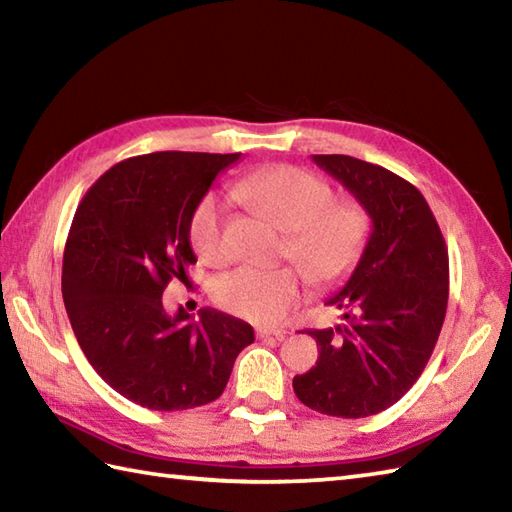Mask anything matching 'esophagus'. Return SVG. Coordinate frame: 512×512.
Returning a JSON list of instances; mask_svg holds the SVG:
<instances>
[{"mask_svg":"<svg viewBox=\"0 0 512 512\" xmlns=\"http://www.w3.org/2000/svg\"><path fill=\"white\" fill-rule=\"evenodd\" d=\"M257 339L262 341H284L286 339V330H270V328H259L257 330Z\"/></svg>","mask_w":512,"mask_h":512,"instance_id":"obj_1","label":"esophagus"}]
</instances>
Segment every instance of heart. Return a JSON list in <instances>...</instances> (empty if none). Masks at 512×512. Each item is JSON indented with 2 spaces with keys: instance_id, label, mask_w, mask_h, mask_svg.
I'll use <instances>...</instances> for the list:
<instances>
[{
  "instance_id": "1",
  "label": "heart",
  "mask_w": 512,
  "mask_h": 512,
  "mask_svg": "<svg viewBox=\"0 0 512 512\" xmlns=\"http://www.w3.org/2000/svg\"><path fill=\"white\" fill-rule=\"evenodd\" d=\"M231 195L248 213L286 233L284 255L312 286H334L352 275L369 242L372 220L356 202H336L328 182L299 167L253 171L233 182ZM191 244L209 266L231 259L224 211L215 195H206L191 217ZM217 306L239 319L275 325L301 297V281L292 268L262 270L242 266L215 281Z\"/></svg>"
}]
</instances>
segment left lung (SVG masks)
<instances>
[{
    "mask_svg": "<svg viewBox=\"0 0 512 512\" xmlns=\"http://www.w3.org/2000/svg\"><path fill=\"white\" fill-rule=\"evenodd\" d=\"M312 160L354 195L372 233L350 279L325 301L341 310V323L306 332L319 361L292 387L325 416H374L407 394L436 347L449 301V253L411 182L352 156Z\"/></svg>",
    "mask_w": 512,
    "mask_h": 512,
    "instance_id": "8db88e82",
    "label": "left lung"
}]
</instances>
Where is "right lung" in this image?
Instances as JSON below:
<instances>
[{"label":"right lung","mask_w":512,"mask_h":512,"mask_svg":"<svg viewBox=\"0 0 512 512\" xmlns=\"http://www.w3.org/2000/svg\"><path fill=\"white\" fill-rule=\"evenodd\" d=\"M242 154L156 151L118 162L74 213L61 292L83 354L107 385L154 411L222 396L255 332L231 314H169L162 292L195 264L191 217L217 173Z\"/></svg>","instance_id":"obj_1"}]
</instances>
